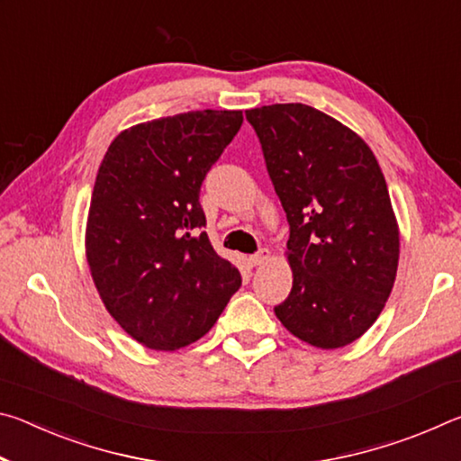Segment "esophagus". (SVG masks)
I'll return each instance as SVG.
<instances>
[{
  "label": "esophagus",
  "mask_w": 461,
  "mask_h": 461,
  "mask_svg": "<svg viewBox=\"0 0 461 461\" xmlns=\"http://www.w3.org/2000/svg\"><path fill=\"white\" fill-rule=\"evenodd\" d=\"M268 258H270V252H268V249H260V252H256V254L249 256V258H248V264H249V267H252V268H256V267H260V264L267 262Z\"/></svg>",
  "instance_id": "obj_1"
}]
</instances>
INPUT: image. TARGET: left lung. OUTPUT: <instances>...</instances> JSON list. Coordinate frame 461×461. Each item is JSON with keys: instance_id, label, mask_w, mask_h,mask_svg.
<instances>
[{"instance_id": "obj_1", "label": "left lung", "mask_w": 461, "mask_h": 461, "mask_svg": "<svg viewBox=\"0 0 461 461\" xmlns=\"http://www.w3.org/2000/svg\"><path fill=\"white\" fill-rule=\"evenodd\" d=\"M246 120L291 231L293 288L275 313L311 346H348L378 319L399 267V225L376 156L303 104L248 109Z\"/></svg>"}]
</instances>
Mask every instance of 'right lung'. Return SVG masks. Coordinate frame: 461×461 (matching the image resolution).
I'll use <instances>...</instances> for the list:
<instances>
[{
    "label": "right lung",
    "instance_id": "right-lung-1",
    "mask_svg": "<svg viewBox=\"0 0 461 461\" xmlns=\"http://www.w3.org/2000/svg\"><path fill=\"white\" fill-rule=\"evenodd\" d=\"M244 122L186 112L138 123L109 144L91 194L87 262L105 309L150 349L203 338L241 285L207 238L201 185Z\"/></svg>",
    "mask_w": 461,
    "mask_h": 461
}]
</instances>
